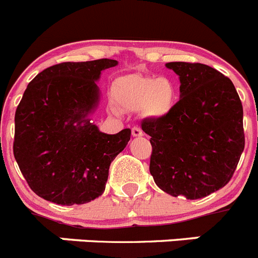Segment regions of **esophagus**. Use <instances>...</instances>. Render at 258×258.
I'll return each mask as SVG.
<instances>
[{
	"label": "esophagus",
	"mask_w": 258,
	"mask_h": 258,
	"mask_svg": "<svg viewBox=\"0 0 258 258\" xmlns=\"http://www.w3.org/2000/svg\"><path fill=\"white\" fill-rule=\"evenodd\" d=\"M132 134H133V137H142L143 132H142V129H141V127L134 126L133 129H132Z\"/></svg>",
	"instance_id": "1"
}]
</instances>
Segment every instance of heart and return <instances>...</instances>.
Returning <instances> with one entry per match:
<instances>
[{
    "mask_svg": "<svg viewBox=\"0 0 258 258\" xmlns=\"http://www.w3.org/2000/svg\"><path fill=\"white\" fill-rule=\"evenodd\" d=\"M111 95L120 109H142L150 117H163L174 106L177 88L169 77L132 74L117 77L113 81Z\"/></svg>",
    "mask_w": 258,
    "mask_h": 258,
    "instance_id": "1",
    "label": "heart"
}]
</instances>
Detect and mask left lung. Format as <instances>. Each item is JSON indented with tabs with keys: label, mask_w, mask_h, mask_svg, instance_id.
<instances>
[{
	"label": "left lung",
	"mask_w": 258,
	"mask_h": 258,
	"mask_svg": "<svg viewBox=\"0 0 258 258\" xmlns=\"http://www.w3.org/2000/svg\"><path fill=\"white\" fill-rule=\"evenodd\" d=\"M181 99L168 115L146 118L150 173L172 197L202 199L231 179L244 150L243 106L229 77L202 63L170 61Z\"/></svg>",
	"instance_id": "1"
}]
</instances>
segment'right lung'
Instances as JSON below:
<instances>
[{
	"mask_svg": "<svg viewBox=\"0 0 258 258\" xmlns=\"http://www.w3.org/2000/svg\"><path fill=\"white\" fill-rule=\"evenodd\" d=\"M117 60L64 61L37 75L15 112L14 156L38 197L60 206L85 204L106 188L111 161L131 129L99 132L88 118L99 102L97 81Z\"/></svg>",
	"mask_w": 258,
	"mask_h": 258,
	"instance_id": "right-lung-1",
	"label": "right lung"
}]
</instances>
